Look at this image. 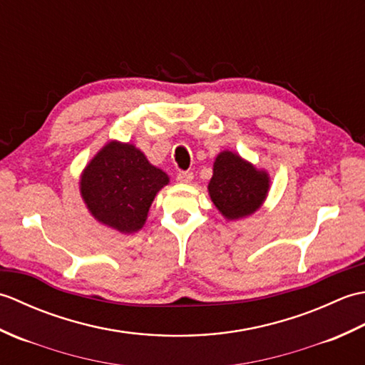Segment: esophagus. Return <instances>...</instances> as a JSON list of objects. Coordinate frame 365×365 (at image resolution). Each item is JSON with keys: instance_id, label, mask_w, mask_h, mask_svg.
<instances>
[{"instance_id": "34e87169", "label": "esophagus", "mask_w": 365, "mask_h": 365, "mask_svg": "<svg viewBox=\"0 0 365 365\" xmlns=\"http://www.w3.org/2000/svg\"><path fill=\"white\" fill-rule=\"evenodd\" d=\"M175 180L178 183H190L192 180V174L188 173V170H180V173H177Z\"/></svg>"}]
</instances>
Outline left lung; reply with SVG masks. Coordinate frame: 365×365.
<instances>
[{"label": "left lung", "mask_w": 365, "mask_h": 365, "mask_svg": "<svg viewBox=\"0 0 365 365\" xmlns=\"http://www.w3.org/2000/svg\"><path fill=\"white\" fill-rule=\"evenodd\" d=\"M269 187L268 175L246 163L237 153L222 152L216 157L208 192L216 208L227 220L254 213L262 205Z\"/></svg>", "instance_id": "1"}]
</instances>
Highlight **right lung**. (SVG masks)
<instances>
[{"label": "right lung", "mask_w": 365, "mask_h": 365, "mask_svg": "<svg viewBox=\"0 0 365 365\" xmlns=\"http://www.w3.org/2000/svg\"><path fill=\"white\" fill-rule=\"evenodd\" d=\"M168 182V175L135 145L113 141L84 169L80 187L100 222L130 234L143 227L155 195Z\"/></svg>", "instance_id": "1"}]
</instances>
